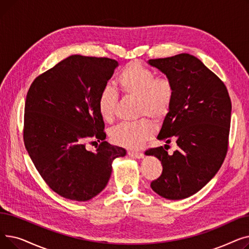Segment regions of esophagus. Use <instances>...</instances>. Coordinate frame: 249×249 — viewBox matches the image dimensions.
I'll return each instance as SVG.
<instances>
[{"mask_svg":"<svg viewBox=\"0 0 249 249\" xmlns=\"http://www.w3.org/2000/svg\"><path fill=\"white\" fill-rule=\"evenodd\" d=\"M129 153V155H131V156H133V158H136V159H142L143 156H144V154H143L142 152H139V151H129L128 152Z\"/></svg>","mask_w":249,"mask_h":249,"instance_id":"obj_1","label":"esophagus"}]
</instances>
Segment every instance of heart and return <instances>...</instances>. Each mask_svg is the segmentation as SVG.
Instances as JSON below:
<instances>
[{"instance_id": "obj_1", "label": "heart", "mask_w": 249, "mask_h": 249, "mask_svg": "<svg viewBox=\"0 0 249 249\" xmlns=\"http://www.w3.org/2000/svg\"><path fill=\"white\" fill-rule=\"evenodd\" d=\"M121 93L137 100V114L147 115L155 120L164 118L172 108L175 98V85L167 75L155 76V72L140 61H131L122 69L116 80ZM117 93L105 86L99 94L97 107L102 119L111 122L117 105ZM154 126L147 118L133 122L121 123L110 131L115 144L126 148H138L151 138Z\"/></svg>"}]
</instances>
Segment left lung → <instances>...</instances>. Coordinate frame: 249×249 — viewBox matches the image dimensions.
Listing matches in <instances>:
<instances>
[{
    "label": "left lung",
    "instance_id": "8db88e82",
    "mask_svg": "<svg viewBox=\"0 0 249 249\" xmlns=\"http://www.w3.org/2000/svg\"><path fill=\"white\" fill-rule=\"evenodd\" d=\"M149 63L175 85L172 108L158 139L177 143L173 154L166 144L145 151L162 165L161 175L150 187L165 199H185L206 186L226 158L231 100L224 83L194 55L180 53Z\"/></svg>",
    "mask_w": 249,
    "mask_h": 249
}]
</instances>
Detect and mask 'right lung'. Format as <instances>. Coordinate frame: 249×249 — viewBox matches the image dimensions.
Listing matches in <instances>:
<instances>
[{
  "label": "right lung",
  "mask_w": 249,
  "mask_h": 249,
  "mask_svg": "<svg viewBox=\"0 0 249 249\" xmlns=\"http://www.w3.org/2000/svg\"><path fill=\"white\" fill-rule=\"evenodd\" d=\"M115 59L71 55L39 74L25 102L23 139L39 175L65 199L89 201L107 186L112 161L126 150L104 141L97 102ZM101 141L96 153L87 142ZM96 142V141H95Z\"/></svg>",
  "instance_id": "add662e5"
}]
</instances>
